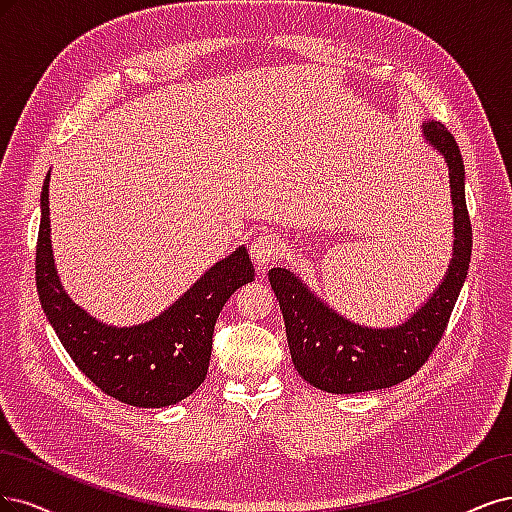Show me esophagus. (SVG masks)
<instances>
[{
	"label": "esophagus",
	"instance_id": "1",
	"mask_svg": "<svg viewBox=\"0 0 512 512\" xmlns=\"http://www.w3.org/2000/svg\"><path fill=\"white\" fill-rule=\"evenodd\" d=\"M251 257L257 263V268H266L278 257L280 251V238L272 232H263L251 242Z\"/></svg>",
	"mask_w": 512,
	"mask_h": 512
}]
</instances>
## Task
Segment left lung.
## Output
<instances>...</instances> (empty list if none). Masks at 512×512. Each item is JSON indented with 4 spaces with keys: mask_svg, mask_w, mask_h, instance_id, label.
I'll return each instance as SVG.
<instances>
[{
    "mask_svg": "<svg viewBox=\"0 0 512 512\" xmlns=\"http://www.w3.org/2000/svg\"><path fill=\"white\" fill-rule=\"evenodd\" d=\"M421 134L449 168L453 257L442 283L417 312L400 325L368 327L342 317L291 270L272 268L268 272L283 310L293 366L304 381L321 391L346 395L387 389L406 381L440 342L464 287L472 255L464 161L451 131L442 123H423Z\"/></svg>",
    "mask_w": 512,
    "mask_h": 512,
    "instance_id": "obj_1",
    "label": "left lung"
}]
</instances>
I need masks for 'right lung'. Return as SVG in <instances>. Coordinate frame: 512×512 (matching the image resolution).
Instances as JSON below:
<instances>
[{
	"instance_id": "obj_1",
	"label": "right lung",
	"mask_w": 512,
	"mask_h": 512,
	"mask_svg": "<svg viewBox=\"0 0 512 512\" xmlns=\"http://www.w3.org/2000/svg\"><path fill=\"white\" fill-rule=\"evenodd\" d=\"M46 174L40 195L36 285L46 319L89 381L110 398L138 408L178 404L204 383L212 332L225 302L255 280L246 246L210 266L161 315L136 325H110L80 308L63 289L51 244Z\"/></svg>"
}]
</instances>
